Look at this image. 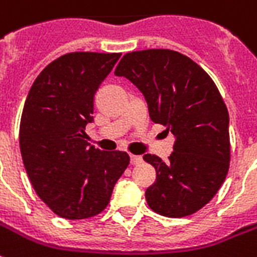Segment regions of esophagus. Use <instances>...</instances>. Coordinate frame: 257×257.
<instances>
[{
	"label": "esophagus",
	"instance_id": "1",
	"mask_svg": "<svg viewBox=\"0 0 257 257\" xmlns=\"http://www.w3.org/2000/svg\"><path fill=\"white\" fill-rule=\"evenodd\" d=\"M142 161H143V159L141 156H131V164L136 166V164H141Z\"/></svg>",
	"mask_w": 257,
	"mask_h": 257
}]
</instances>
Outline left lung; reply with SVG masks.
Instances as JSON below:
<instances>
[{
    "instance_id": "1",
    "label": "left lung",
    "mask_w": 257,
    "mask_h": 257,
    "mask_svg": "<svg viewBox=\"0 0 257 257\" xmlns=\"http://www.w3.org/2000/svg\"><path fill=\"white\" fill-rule=\"evenodd\" d=\"M114 73L142 91L150 119L175 136L167 163L143 156L157 172L145 195L149 207L172 218L196 213L220 189L229 167V116L217 86L196 62L172 50L125 54Z\"/></svg>"
}]
</instances>
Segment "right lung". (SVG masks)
<instances>
[{
  "mask_svg": "<svg viewBox=\"0 0 257 257\" xmlns=\"http://www.w3.org/2000/svg\"><path fill=\"white\" fill-rule=\"evenodd\" d=\"M121 54L69 53L48 64L29 90L19 146L28 177L57 216L82 220L101 213L129 164L125 152L90 146L93 100Z\"/></svg>",
  "mask_w": 257,
  "mask_h": 257,
  "instance_id": "obj_1",
  "label": "right lung"
}]
</instances>
